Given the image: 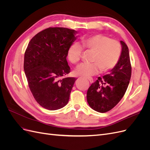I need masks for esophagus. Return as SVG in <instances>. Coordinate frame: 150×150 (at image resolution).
I'll return each mask as SVG.
<instances>
[{
  "mask_svg": "<svg viewBox=\"0 0 150 150\" xmlns=\"http://www.w3.org/2000/svg\"><path fill=\"white\" fill-rule=\"evenodd\" d=\"M88 79L89 81V82L91 83H93V79L92 78H88Z\"/></svg>",
  "mask_w": 150,
  "mask_h": 150,
  "instance_id": "1",
  "label": "esophagus"
}]
</instances>
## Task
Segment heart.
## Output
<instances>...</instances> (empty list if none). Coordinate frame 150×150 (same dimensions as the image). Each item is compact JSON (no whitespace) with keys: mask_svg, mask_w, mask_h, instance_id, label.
I'll return each instance as SVG.
<instances>
[{"mask_svg":"<svg viewBox=\"0 0 150 150\" xmlns=\"http://www.w3.org/2000/svg\"><path fill=\"white\" fill-rule=\"evenodd\" d=\"M81 46L86 51L92 52L91 63L81 64L77 67V75L89 77L97 74L101 69L108 71L112 69L118 62L121 53V44L116 40L110 39L102 34H96L81 40ZM83 49L79 45H71L67 51L69 61L76 64L82 55Z\"/></svg>","mask_w":150,"mask_h":150,"instance_id":"heart-1","label":"heart"}]
</instances>
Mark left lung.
Masks as SVG:
<instances>
[{"label": "left lung", "instance_id": "8db88e82", "mask_svg": "<svg viewBox=\"0 0 150 150\" xmlns=\"http://www.w3.org/2000/svg\"><path fill=\"white\" fill-rule=\"evenodd\" d=\"M121 53L116 65L110 73L99 77L87 92V101L93 110L99 112L111 110L118 103L128 88L131 76L129 49L121 40Z\"/></svg>", "mask_w": 150, "mask_h": 150}]
</instances>
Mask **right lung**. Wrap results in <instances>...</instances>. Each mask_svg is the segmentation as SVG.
<instances>
[{
	"instance_id": "right-lung-1",
	"label": "right lung",
	"mask_w": 150,
	"mask_h": 150,
	"mask_svg": "<svg viewBox=\"0 0 150 150\" xmlns=\"http://www.w3.org/2000/svg\"><path fill=\"white\" fill-rule=\"evenodd\" d=\"M78 32L64 28H49L36 34L24 54V69L35 101L49 110L64 107L76 80L66 78L70 72L67 51Z\"/></svg>"
}]
</instances>
